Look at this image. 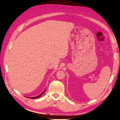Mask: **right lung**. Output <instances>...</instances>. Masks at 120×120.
<instances>
[{
	"label": "right lung",
	"instance_id": "1",
	"mask_svg": "<svg viewBox=\"0 0 120 120\" xmlns=\"http://www.w3.org/2000/svg\"><path fill=\"white\" fill-rule=\"evenodd\" d=\"M45 90H44V92H42V93H41V94L40 95H38V96H36V97H27V98H32V99H35V98H39V97H41V96H42V94H43V93H44V92H45Z\"/></svg>",
	"mask_w": 120,
	"mask_h": 120
}]
</instances>
